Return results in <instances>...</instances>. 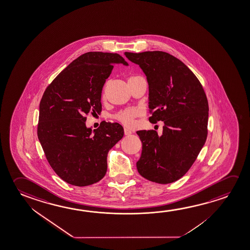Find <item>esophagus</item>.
Instances as JSON below:
<instances>
[{"label":"esophagus","instance_id":"obj_1","mask_svg":"<svg viewBox=\"0 0 250 250\" xmlns=\"http://www.w3.org/2000/svg\"><path fill=\"white\" fill-rule=\"evenodd\" d=\"M124 131H125V136H129V135L131 134V131H130V130H128V129H126V128H125V130H124Z\"/></svg>","mask_w":250,"mask_h":250}]
</instances>
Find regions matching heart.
<instances>
[{
	"mask_svg": "<svg viewBox=\"0 0 250 250\" xmlns=\"http://www.w3.org/2000/svg\"><path fill=\"white\" fill-rule=\"evenodd\" d=\"M140 114V111L138 109H127L123 111H120L115 116L116 119L119 122L126 125L131 126L134 124V119Z\"/></svg>",
	"mask_w": 250,
	"mask_h": 250,
	"instance_id": "1",
	"label": "heart"
}]
</instances>
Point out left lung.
<instances>
[{"mask_svg":"<svg viewBox=\"0 0 250 250\" xmlns=\"http://www.w3.org/2000/svg\"><path fill=\"white\" fill-rule=\"evenodd\" d=\"M149 84L150 123L164 121L163 133L138 131L142 153L139 174L166 185L178 180L196 161L207 139L208 104L204 88L188 66L162 51L125 52Z\"/></svg>","mask_w":250,"mask_h":250,"instance_id":"obj_1","label":"left lung"}]
</instances>
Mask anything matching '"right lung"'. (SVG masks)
<instances>
[{
	"instance_id": "add662e5",
	"label": "right lung",
	"mask_w": 250,
	"mask_h": 250,
	"mask_svg": "<svg viewBox=\"0 0 250 250\" xmlns=\"http://www.w3.org/2000/svg\"><path fill=\"white\" fill-rule=\"evenodd\" d=\"M128 65L118 54H82L54 79L40 103L39 141L62 180L75 186L93 185L107 170V154L123 138L118 123L86 127L89 112H101V92L114 64Z\"/></svg>"
}]
</instances>
